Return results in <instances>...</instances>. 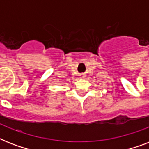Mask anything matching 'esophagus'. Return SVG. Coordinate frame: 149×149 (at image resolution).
I'll return each instance as SVG.
<instances>
[{"label": "esophagus", "instance_id": "esophagus-1", "mask_svg": "<svg viewBox=\"0 0 149 149\" xmlns=\"http://www.w3.org/2000/svg\"><path fill=\"white\" fill-rule=\"evenodd\" d=\"M84 77V76H82V77Z\"/></svg>", "mask_w": 149, "mask_h": 149}]
</instances>
